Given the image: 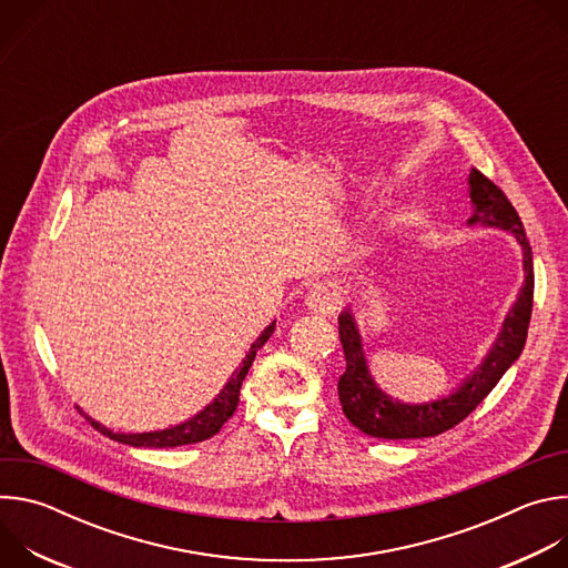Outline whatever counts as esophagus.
I'll use <instances>...</instances> for the list:
<instances>
[{
  "label": "esophagus",
  "instance_id": "obj_1",
  "mask_svg": "<svg viewBox=\"0 0 568 568\" xmlns=\"http://www.w3.org/2000/svg\"><path fill=\"white\" fill-rule=\"evenodd\" d=\"M305 303L310 310L323 316H333L339 310L342 294L333 283H314L305 296Z\"/></svg>",
  "mask_w": 568,
  "mask_h": 568
}]
</instances>
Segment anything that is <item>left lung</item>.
Listing matches in <instances>:
<instances>
[{
	"label": "left lung",
	"mask_w": 568,
	"mask_h": 568,
	"mask_svg": "<svg viewBox=\"0 0 568 568\" xmlns=\"http://www.w3.org/2000/svg\"><path fill=\"white\" fill-rule=\"evenodd\" d=\"M469 197H471V217L469 224H488L513 231L524 250V272L526 281L519 290V298L515 307L508 312L504 321V331L485 357V362L474 371V375L449 397L427 402V404H402L382 393L373 377L368 375L362 339L355 328V321L346 310L339 316V337L346 355V371L337 382L339 402L346 418L366 436L386 438V440H404V438H429L449 432L458 423H463L478 404L488 397V393L497 386L504 373L513 366V362L521 355L530 312H532V292H535V274H532V252L526 237V229L521 224L519 213L506 197V193L485 178L480 171L471 169L469 173Z\"/></svg>",
	"instance_id": "8db88e82"
}]
</instances>
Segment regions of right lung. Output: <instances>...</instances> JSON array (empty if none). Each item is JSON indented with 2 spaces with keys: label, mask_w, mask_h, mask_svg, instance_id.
I'll use <instances>...</instances> for the list:
<instances>
[{
  "label": "right lung",
  "mask_w": 568,
  "mask_h": 568,
  "mask_svg": "<svg viewBox=\"0 0 568 568\" xmlns=\"http://www.w3.org/2000/svg\"><path fill=\"white\" fill-rule=\"evenodd\" d=\"M272 333H274V323H272V326H267L263 331V335L254 342L250 355L245 357V362H242V366L231 375L229 384L220 390V395L195 418H191V420H186L178 427L164 429V432H148V434H114L108 427H101L99 423H92V427L99 429L103 436H108L112 440H119V443H125V445H132V447H180V445H193V443L209 440L233 416L237 402H240L242 379L247 377L256 353L267 344Z\"/></svg>",
  "instance_id": "1"
}]
</instances>
